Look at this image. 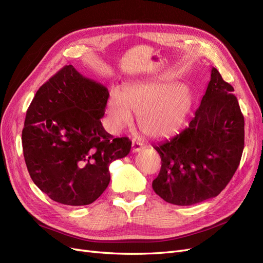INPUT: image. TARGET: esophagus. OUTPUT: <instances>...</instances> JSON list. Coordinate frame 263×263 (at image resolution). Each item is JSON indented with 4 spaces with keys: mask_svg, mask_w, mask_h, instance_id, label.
<instances>
[{
    "mask_svg": "<svg viewBox=\"0 0 263 263\" xmlns=\"http://www.w3.org/2000/svg\"><path fill=\"white\" fill-rule=\"evenodd\" d=\"M142 147H144V145L141 144V142H138V141H133L132 144V149L134 153H138V151H140L142 149Z\"/></svg>",
    "mask_w": 263,
    "mask_h": 263,
    "instance_id": "obj_1",
    "label": "esophagus"
}]
</instances>
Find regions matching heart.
<instances>
[{"label": "heart", "mask_w": 263, "mask_h": 263, "mask_svg": "<svg viewBox=\"0 0 263 263\" xmlns=\"http://www.w3.org/2000/svg\"><path fill=\"white\" fill-rule=\"evenodd\" d=\"M172 86L170 82H138L110 94L105 105L108 128L119 133L132 124L134 113L147 136L166 138L176 135L192 107V95L185 85Z\"/></svg>", "instance_id": "b5f03b06"}]
</instances>
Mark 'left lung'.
I'll list each match as a JSON object with an SVG mask.
<instances>
[{
  "mask_svg": "<svg viewBox=\"0 0 263 263\" xmlns=\"http://www.w3.org/2000/svg\"><path fill=\"white\" fill-rule=\"evenodd\" d=\"M234 87L212 68L201 105L189 127L155 146L161 169L153 181L165 202L189 206L217 196L239 165L245 121Z\"/></svg>",
  "mask_w": 263,
  "mask_h": 263,
  "instance_id": "1",
  "label": "left lung"
}]
</instances>
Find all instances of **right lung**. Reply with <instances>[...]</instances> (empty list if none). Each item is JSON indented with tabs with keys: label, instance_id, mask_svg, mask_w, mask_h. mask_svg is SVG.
Returning <instances> with one entry per match:
<instances>
[{
	"label": "right lung",
	"instance_id": "add662e5",
	"mask_svg": "<svg viewBox=\"0 0 263 263\" xmlns=\"http://www.w3.org/2000/svg\"><path fill=\"white\" fill-rule=\"evenodd\" d=\"M108 90L66 66L36 92L22 132L29 176L52 201L89 205L107 187L109 163L129 154L132 141L103 127Z\"/></svg>",
	"mask_w": 263,
	"mask_h": 263
}]
</instances>
